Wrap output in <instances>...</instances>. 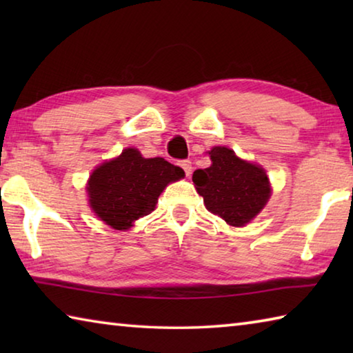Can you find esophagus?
<instances>
[{
	"mask_svg": "<svg viewBox=\"0 0 353 353\" xmlns=\"http://www.w3.org/2000/svg\"><path fill=\"white\" fill-rule=\"evenodd\" d=\"M179 165L182 166V170L185 171V174H187V176L191 174V170H193V166H191L190 160H182V162H179Z\"/></svg>",
	"mask_w": 353,
	"mask_h": 353,
	"instance_id": "1",
	"label": "esophagus"
}]
</instances>
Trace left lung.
<instances>
[{"label": "left lung", "instance_id": "8db88e82", "mask_svg": "<svg viewBox=\"0 0 353 353\" xmlns=\"http://www.w3.org/2000/svg\"><path fill=\"white\" fill-rule=\"evenodd\" d=\"M212 165L193 172V182L208 212L234 227L246 225L266 205L271 185L265 170L236 157L232 149L208 151Z\"/></svg>", "mask_w": 353, "mask_h": 353}]
</instances>
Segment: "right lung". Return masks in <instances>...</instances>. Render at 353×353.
<instances>
[{
  "mask_svg": "<svg viewBox=\"0 0 353 353\" xmlns=\"http://www.w3.org/2000/svg\"><path fill=\"white\" fill-rule=\"evenodd\" d=\"M183 176L182 168L165 159H145L139 149L128 148L92 172L88 204L107 225L129 230L137 219L154 210L166 185Z\"/></svg>",
  "mask_w": 353,
  "mask_h": 353,
  "instance_id": "obj_1",
  "label": "right lung"
}]
</instances>
